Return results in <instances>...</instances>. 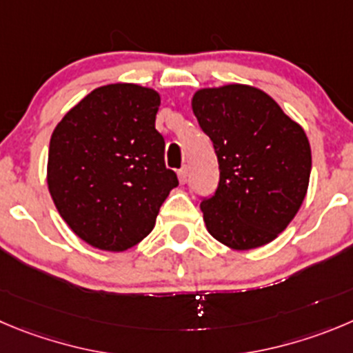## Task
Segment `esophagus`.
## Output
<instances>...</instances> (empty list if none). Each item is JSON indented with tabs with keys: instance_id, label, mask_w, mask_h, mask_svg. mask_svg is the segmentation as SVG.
Returning <instances> with one entry per match:
<instances>
[{
	"instance_id": "esophagus-1",
	"label": "esophagus",
	"mask_w": 353,
	"mask_h": 353,
	"mask_svg": "<svg viewBox=\"0 0 353 353\" xmlns=\"http://www.w3.org/2000/svg\"><path fill=\"white\" fill-rule=\"evenodd\" d=\"M177 177H179V183L184 184L188 181V167H183V169L177 172Z\"/></svg>"
}]
</instances>
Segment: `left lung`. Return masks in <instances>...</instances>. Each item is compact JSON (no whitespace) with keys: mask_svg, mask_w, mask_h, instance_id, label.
<instances>
[{"mask_svg":"<svg viewBox=\"0 0 353 353\" xmlns=\"http://www.w3.org/2000/svg\"><path fill=\"white\" fill-rule=\"evenodd\" d=\"M192 110L219 161L216 195L200 203L207 232L233 251L266 245L306 196L312 150L305 130L251 85L200 88Z\"/></svg>","mask_w":353,"mask_h":353,"instance_id":"left-lung-1","label":"left lung"}]
</instances>
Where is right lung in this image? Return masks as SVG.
<instances>
[{
  "label": "right lung",
  "mask_w": 353,
  "mask_h": 353,
  "mask_svg": "<svg viewBox=\"0 0 353 353\" xmlns=\"http://www.w3.org/2000/svg\"><path fill=\"white\" fill-rule=\"evenodd\" d=\"M160 94L111 83L85 95L50 137L47 183L59 214L88 245L123 252L153 230L179 184L154 128Z\"/></svg>",
  "instance_id": "1"
}]
</instances>
